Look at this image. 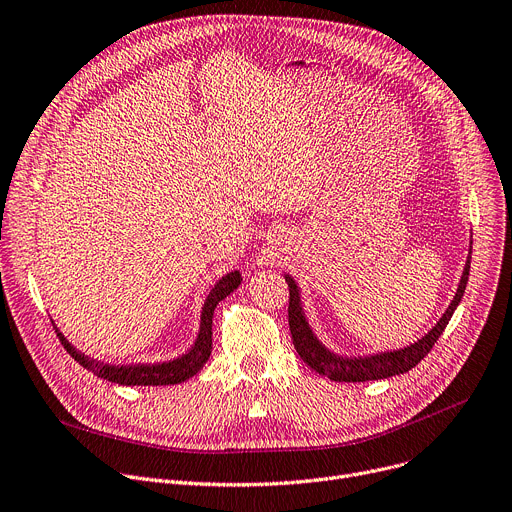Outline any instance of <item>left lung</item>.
<instances>
[{
    "mask_svg": "<svg viewBox=\"0 0 512 512\" xmlns=\"http://www.w3.org/2000/svg\"><path fill=\"white\" fill-rule=\"evenodd\" d=\"M469 262H471V254L467 256L461 281L457 287V293L451 301V305L447 307V311L443 313V318L437 322V326L432 328L424 338H420L418 342L393 350V352H379V355H369V357H338L334 352H330L316 336H313L305 313L301 309V297H299V289L295 285V281L287 274V285H289V328H291V336H293V344L295 350L299 352V357L303 359L305 365H309L313 371H318L320 375L332 379V381H346V383H357V381H375V379H385V377H393V375H402L406 371H410L412 367H416L428 352L430 348L435 346V342L441 338V334L445 332L455 307L459 305L463 293H465V285L469 279Z\"/></svg>",
    "mask_w": 512,
    "mask_h": 512,
    "instance_id": "obj_1",
    "label": "left lung"
}]
</instances>
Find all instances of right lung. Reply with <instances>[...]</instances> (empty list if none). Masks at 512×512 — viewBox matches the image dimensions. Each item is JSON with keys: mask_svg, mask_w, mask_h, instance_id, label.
Listing matches in <instances>:
<instances>
[{"mask_svg": "<svg viewBox=\"0 0 512 512\" xmlns=\"http://www.w3.org/2000/svg\"><path fill=\"white\" fill-rule=\"evenodd\" d=\"M242 279L240 272L233 270L211 289L205 305H203V313H201V330L199 336H196L194 346L186 352V355L168 361V363H160V365H108V363H100L94 361L90 357H84L80 350H75L67 338L59 332V340L65 346V350L69 355L80 363L84 369L92 371L96 377L119 383V385H174V383H182L186 379H190L192 375L199 373L203 369V365L209 361L211 348H213V311L217 307V303L221 299H225L229 293H233L235 289L240 287Z\"/></svg>", "mask_w": 512, "mask_h": 512, "instance_id": "obj_1", "label": "right lung"}]
</instances>
